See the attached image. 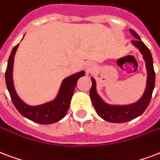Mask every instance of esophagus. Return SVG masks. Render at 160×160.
<instances>
[{"label": "esophagus", "mask_w": 160, "mask_h": 160, "mask_svg": "<svg viewBox=\"0 0 160 160\" xmlns=\"http://www.w3.org/2000/svg\"><path fill=\"white\" fill-rule=\"evenodd\" d=\"M93 64L91 63V62H88V63H86L85 64V71H86V73H89V72H91V70H92V69H93Z\"/></svg>", "instance_id": "34e87169"}]
</instances>
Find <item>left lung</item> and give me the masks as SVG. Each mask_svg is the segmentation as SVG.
I'll return each instance as SVG.
<instances>
[{
	"label": "left lung",
	"instance_id": "left-lung-1",
	"mask_svg": "<svg viewBox=\"0 0 160 160\" xmlns=\"http://www.w3.org/2000/svg\"><path fill=\"white\" fill-rule=\"evenodd\" d=\"M130 32L137 40L132 41V44L139 50L145 62L147 70V82L144 92L137 102L127 105L109 104L102 99L97 93L96 80L91 77L92 86L90 90L92 105L95 107L96 113L100 118L107 122L113 123H122L132 121L142 115L150 102L152 94L155 84V73L153 69V63L152 54L148 47L141 41L138 34L132 29H130Z\"/></svg>",
	"mask_w": 160,
	"mask_h": 160
}]
</instances>
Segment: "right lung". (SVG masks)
<instances>
[{
  "label": "right lung",
  "instance_id": "add662e5",
  "mask_svg": "<svg viewBox=\"0 0 160 160\" xmlns=\"http://www.w3.org/2000/svg\"><path fill=\"white\" fill-rule=\"evenodd\" d=\"M18 46L19 43L12 48L5 74L6 84L11 99L18 112L24 118L39 124L48 125L55 123L63 119L67 114L78 80L85 75V72L81 70L64 79L61 83L58 94L53 100L38 106H30L19 97L13 82V64Z\"/></svg>",
  "mask_w": 160,
  "mask_h": 160
}]
</instances>
